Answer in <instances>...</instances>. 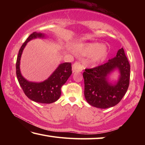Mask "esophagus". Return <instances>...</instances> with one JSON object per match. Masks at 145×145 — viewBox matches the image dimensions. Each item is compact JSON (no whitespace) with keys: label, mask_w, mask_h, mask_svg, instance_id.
I'll return each instance as SVG.
<instances>
[{"label":"esophagus","mask_w":145,"mask_h":145,"mask_svg":"<svg viewBox=\"0 0 145 145\" xmlns=\"http://www.w3.org/2000/svg\"><path fill=\"white\" fill-rule=\"evenodd\" d=\"M83 69L82 65L78 62H75L72 65V72H82Z\"/></svg>","instance_id":"esophagus-1"}]
</instances>
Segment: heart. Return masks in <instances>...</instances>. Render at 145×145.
<instances>
[{"mask_svg":"<svg viewBox=\"0 0 145 145\" xmlns=\"http://www.w3.org/2000/svg\"><path fill=\"white\" fill-rule=\"evenodd\" d=\"M75 50L80 56H90V62L95 63L106 57L108 49L105 45H100L99 43H89L76 46Z\"/></svg>","mask_w":145,"mask_h":145,"instance_id":"b5f03b06","label":"heart"}]
</instances>
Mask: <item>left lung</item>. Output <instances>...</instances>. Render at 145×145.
Here are the masks:
<instances>
[{
	"label": "left lung",
	"mask_w": 145,
	"mask_h": 145,
	"mask_svg": "<svg viewBox=\"0 0 145 145\" xmlns=\"http://www.w3.org/2000/svg\"><path fill=\"white\" fill-rule=\"evenodd\" d=\"M130 64L123 48L104 65L85 69L84 97L89 104L100 109L113 107L121 101L129 86ZM119 71L120 77L114 84L108 82V77L114 70Z\"/></svg>",
	"instance_id": "8db88e82"
}]
</instances>
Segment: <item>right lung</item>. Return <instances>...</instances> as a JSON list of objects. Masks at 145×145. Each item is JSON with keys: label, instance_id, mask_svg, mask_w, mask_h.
<instances>
[{"label": "right lung", "instance_id": "right-lung-1", "mask_svg": "<svg viewBox=\"0 0 145 145\" xmlns=\"http://www.w3.org/2000/svg\"><path fill=\"white\" fill-rule=\"evenodd\" d=\"M37 38H44L43 33L34 32L29 35L20 48L16 63V73L18 82L24 93L29 99L41 104H51L59 99L61 94V87L67 81L72 73V63H64L59 65L56 70L47 79L41 82H29L21 74L20 63L22 54L29 41Z\"/></svg>", "mask_w": 145, "mask_h": 145}]
</instances>
